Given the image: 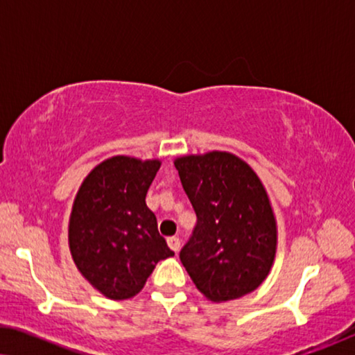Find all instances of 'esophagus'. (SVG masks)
Returning a JSON list of instances; mask_svg holds the SVG:
<instances>
[{
	"instance_id": "34e87169",
	"label": "esophagus",
	"mask_w": 355,
	"mask_h": 355,
	"mask_svg": "<svg viewBox=\"0 0 355 355\" xmlns=\"http://www.w3.org/2000/svg\"><path fill=\"white\" fill-rule=\"evenodd\" d=\"M167 244H168V248L172 249L173 252H178V249H180V239L177 238V236H171L167 239Z\"/></svg>"
}]
</instances>
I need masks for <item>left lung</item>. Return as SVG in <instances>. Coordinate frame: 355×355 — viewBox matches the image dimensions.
<instances>
[{
	"label": "left lung",
	"mask_w": 355,
	"mask_h": 355,
	"mask_svg": "<svg viewBox=\"0 0 355 355\" xmlns=\"http://www.w3.org/2000/svg\"><path fill=\"white\" fill-rule=\"evenodd\" d=\"M175 167L198 217L180 251L188 275L214 302L254 291L277 252V222L261 178L223 151L178 157Z\"/></svg>",
	"instance_id": "obj_1"
}]
</instances>
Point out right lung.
Wrapping results in <instances>:
<instances>
[{"label": "right lung", "instance_id": "right-lung-1", "mask_svg": "<svg viewBox=\"0 0 355 355\" xmlns=\"http://www.w3.org/2000/svg\"><path fill=\"white\" fill-rule=\"evenodd\" d=\"M161 161L106 159L80 187L69 220V248L80 273L114 301L133 297L173 251L157 232L146 193Z\"/></svg>", "mask_w": 355, "mask_h": 355}]
</instances>
